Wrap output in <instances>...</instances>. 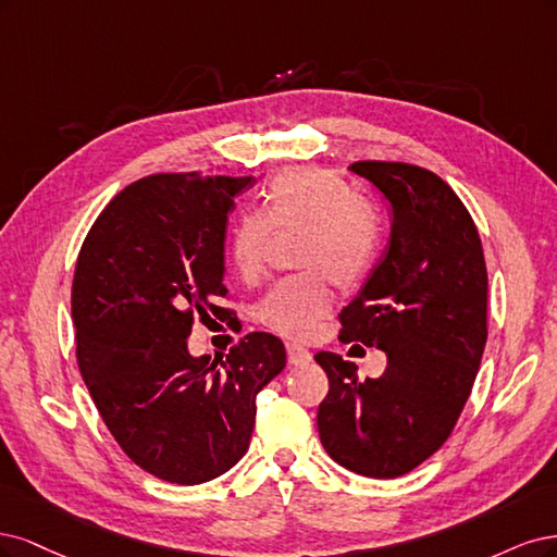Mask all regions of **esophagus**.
I'll return each mask as SVG.
<instances>
[{
  "label": "esophagus",
  "instance_id": "34e87169",
  "mask_svg": "<svg viewBox=\"0 0 557 557\" xmlns=\"http://www.w3.org/2000/svg\"><path fill=\"white\" fill-rule=\"evenodd\" d=\"M286 358L292 366H308L312 361V354L300 345H286Z\"/></svg>",
  "mask_w": 557,
  "mask_h": 557
}]
</instances>
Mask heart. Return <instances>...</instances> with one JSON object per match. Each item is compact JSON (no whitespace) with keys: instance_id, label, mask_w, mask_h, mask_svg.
<instances>
[{"instance_id":"b5f03b06","label":"heart","mask_w":557,"mask_h":557,"mask_svg":"<svg viewBox=\"0 0 557 557\" xmlns=\"http://www.w3.org/2000/svg\"><path fill=\"white\" fill-rule=\"evenodd\" d=\"M273 231H300V273L275 282L259 300L261 324L294 339L310 337L331 312L333 282L349 289L374 261L380 226L374 210L319 169H286L273 177L261 212L233 224L228 255L238 275L257 282L265 271Z\"/></svg>"}]
</instances>
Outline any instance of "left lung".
I'll use <instances>...</instances> for the list:
<instances>
[{
	"label": "left lung",
	"mask_w": 557,
	"mask_h": 557,
	"mask_svg": "<svg viewBox=\"0 0 557 557\" xmlns=\"http://www.w3.org/2000/svg\"><path fill=\"white\" fill-rule=\"evenodd\" d=\"M391 203V238L363 289L339 312V339L382 349L376 380L319 351L329 396L317 411L326 454L343 468L396 479L451 435L486 347L488 273L474 220L440 175L403 161H356Z\"/></svg>",
	"instance_id": "8db88e82"
}]
</instances>
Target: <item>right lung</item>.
I'll list each match as a JSON object with an SVG mask.
<instances>
[{
  "instance_id": "add662e5",
  "label": "right lung",
  "mask_w": 557,
  "mask_h": 557,
  "mask_svg": "<svg viewBox=\"0 0 557 557\" xmlns=\"http://www.w3.org/2000/svg\"><path fill=\"white\" fill-rule=\"evenodd\" d=\"M252 175L157 173L124 187L89 228L71 286L76 358L99 414L138 468L194 486L249 446L259 391L286 366L282 339L247 333L226 361L194 358V319L222 308L233 196Z\"/></svg>"
}]
</instances>
